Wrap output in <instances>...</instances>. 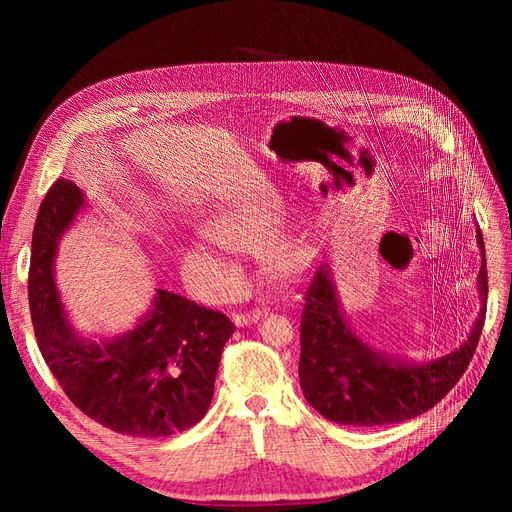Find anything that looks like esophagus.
<instances>
[{
  "label": "esophagus",
  "mask_w": 512,
  "mask_h": 512,
  "mask_svg": "<svg viewBox=\"0 0 512 512\" xmlns=\"http://www.w3.org/2000/svg\"><path fill=\"white\" fill-rule=\"evenodd\" d=\"M265 314H267L265 307H254V309H250V312L235 314V324L237 327H250V324L258 322Z\"/></svg>",
  "instance_id": "obj_1"
}]
</instances>
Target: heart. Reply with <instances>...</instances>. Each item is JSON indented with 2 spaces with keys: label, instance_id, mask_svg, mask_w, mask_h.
Here are the masks:
<instances>
[{
  "label": "heart",
  "instance_id": "b5f03b06",
  "mask_svg": "<svg viewBox=\"0 0 512 512\" xmlns=\"http://www.w3.org/2000/svg\"><path fill=\"white\" fill-rule=\"evenodd\" d=\"M209 241L179 247L185 262L205 267L209 284L218 290L230 288L237 280V265L226 256V250L241 254H262L271 273L290 275L303 265L305 252L299 245L271 241V215L252 203H237L218 211L209 220Z\"/></svg>",
  "mask_w": 512,
  "mask_h": 512
}]
</instances>
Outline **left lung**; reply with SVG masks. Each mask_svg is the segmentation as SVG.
Returning <instances> with one entry per match:
<instances>
[{"instance_id":"obj_1","label":"left lung","mask_w":512,"mask_h":512,"mask_svg":"<svg viewBox=\"0 0 512 512\" xmlns=\"http://www.w3.org/2000/svg\"><path fill=\"white\" fill-rule=\"evenodd\" d=\"M480 256L478 294L483 307L457 350L436 361L410 363L365 344L339 307L331 269L320 262L303 290L299 380L307 404L339 425H391L427 412L453 389L468 369L485 324L487 260L485 241L476 232Z\"/></svg>"}]
</instances>
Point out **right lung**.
<instances>
[{
    "mask_svg": "<svg viewBox=\"0 0 512 512\" xmlns=\"http://www.w3.org/2000/svg\"><path fill=\"white\" fill-rule=\"evenodd\" d=\"M83 207L79 185L57 179L36 215L27 290L44 361L76 408L123 436L166 438L190 429L211 406L235 324L158 288L136 329L100 342L81 337L61 303L53 265L61 235Z\"/></svg>",
    "mask_w": 512,
    "mask_h": 512,
    "instance_id": "right-lung-1",
    "label": "right lung"
}]
</instances>
